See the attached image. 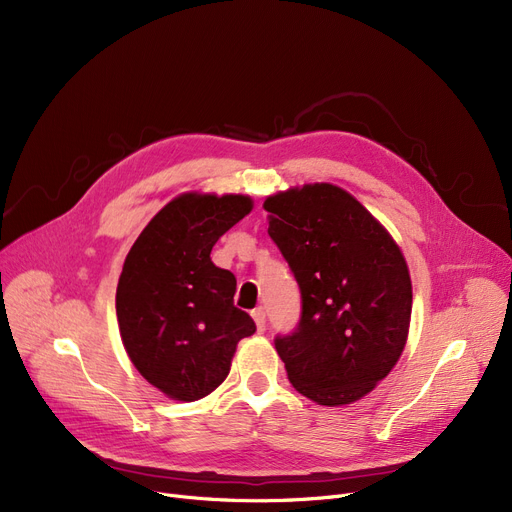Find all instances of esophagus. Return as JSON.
Masks as SVG:
<instances>
[{
  "mask_svg": "<svg viewBox=\"0 0 512 512\" xmlns=\"http://www.w3.org/2000/svg\"><path fill=\"white\" fill-rule=\"evenodd\" d=\"M255 324H257V332H265V309L263 307H257L251 311Z\"/></svg>",
  "mask_w": 512,
  "mask_h": 512,
  "instance_id": "esophagus-1",
  "label": "esophagus"
}]
</instances>
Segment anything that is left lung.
Here are the masks:
<instances>
[{"mask_svg": "<svg viewBox=\"0 0 512 512\" xmlns=\"http://www.w3.org/2000/svg\"><path fill=\"white\" fill-rule=\"evenodd\" d=\"M267 234L301 288V319L276 336L290 384L317 405L363 398L407 344L413 288L405 257L340 186L317 182L267 197Z\"/></svg>", "mask_w": 512, "mask_h": 512, "instance_id": "left-lung-1", "label": "left lung"}]
</instances>
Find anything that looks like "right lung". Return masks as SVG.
I'll use <instances>...</instances> for the list:
<instances>
[{
  "mask_svg": "<svg viewBox=\"0 0 512 512\" xmlns=\"http://www.w3.org/2000/svg\"><path fill=\"white\" fill-rule=\"evenodd\" d=\"M245 195L184 193L134 240L116 290L120 336L143 378L182 402L218 388L238 340L255 332L234 307L236 278L211 249L251 211Z\"/></svg>",
  "mask_w": 512,
  "mask_h": 512,
  "instance_id": "add662e5",
  "label": "right lung"
}]
</instances>
